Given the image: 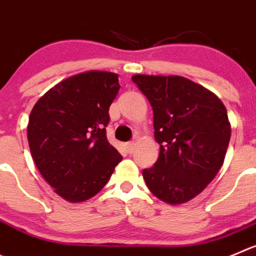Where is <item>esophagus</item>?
I'll use <instances>...</instances> for the list:
<instances>
[{"label": "esophagus", "mask_w": 256, "mask_h": 256, "mask_svg": "<svg viewBox=\"0 0 256 256\" xmlns=\"http://www.w3.org/2000/svg\"><path fill=\"white\" fill-rule=\"evenodd\" d=\"M134 146H136V142L134 140H130V142L126 143V150L130 153L133 152V150H134Z\"/></svg>", "instance_id": "esophagus-1"}]
</instances>
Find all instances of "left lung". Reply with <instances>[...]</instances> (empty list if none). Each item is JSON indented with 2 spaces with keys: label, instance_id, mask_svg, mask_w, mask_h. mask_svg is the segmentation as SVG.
I'll use <instances>...</instances> for the list:
<instances>
[{
  "label": "left lung",
  "instance_id": "8db88e82",
  "mask_svg": "<svg viewBox=\"0 0 256 256\" xmlns=\"http://www.w3.org/2000/svg\"><path fill=\"white\" fill-rule=\"evenodd\" d=\"M153 109L160 156L143 170L150 191L167 204H184L206 188L225 160L231 128L222 102L182 76L134 75Z\"/></svg>",
  "mask_w": 256,
  "mask_h": 256
}]
</instances>
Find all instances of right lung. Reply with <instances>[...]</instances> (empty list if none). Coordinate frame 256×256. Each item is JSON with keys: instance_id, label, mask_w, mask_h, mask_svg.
<instances>
[{"instance_id": "1", "label": "right lung", "mask_w": 256, "mask_h": 256, "mask_svg": "<svg viewBox=\"0 0 256 256\" xmlns=\"http://www.w3.org/2000/svg\"><path fill=\"white\" fill-rule=\"evenodd\" d=\"M119 88L114 72H82L51 88L31 112L28 140L34 162L70 202L98 194L123 158L106 130Z\"/></svg>"}]
</instances>
